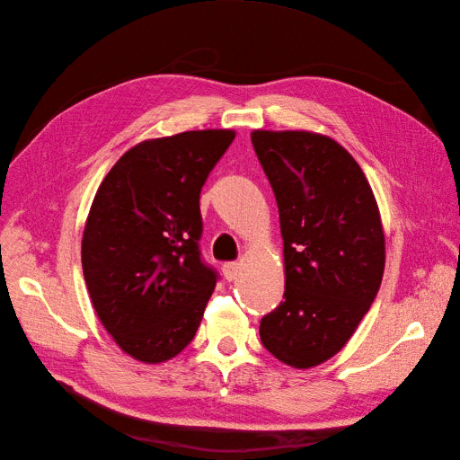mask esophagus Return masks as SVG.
Instances as JSON below:
<instances>
[{
    "label": "esophagus",
    "mask_w": 460,
    "mask_h": 460,
    "mask_svg": "<svg viewBox=\"0 0 460 460\" xmlns=\"http://www.w3.org/2000/svg\"><path fill=\"white\" fill-rule=\"evenodd\" d=\"M222 272H225V278L228 282H232V280H235V278L240 276V272H242V267L238 262H226L225 267H222Z\"/></svg>",
    "instance_id": "34e87169"
}]
</instances>
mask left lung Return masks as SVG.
<instances>
[{"label":"left lung","mask_w":460,"mask_h":460,"mask_svg":"<svg viewBox=\"0 0 460 460\" xmlns=\"http://www.w3.org/2000/svg\"><path fill=\"white\" fill-rule=\"evenodd\" d=\"M284 240V301L261 320V341L299 370L351 340L378 294L385 238L378 203L353 155L311 130H253Z\"/></svg>","instance_id":"8db88e82"}]
</instances>
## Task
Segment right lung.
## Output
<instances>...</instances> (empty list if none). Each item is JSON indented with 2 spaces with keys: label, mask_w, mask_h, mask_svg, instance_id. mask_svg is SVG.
<instances>
[{
  "label": "right lung",
  "mask_w": 460,
  "mask_h": 460,
  "mask_svg": "<svg viewBox=\"0 0 460 460\" xmlns=\"http://www.w3.org/2000/svg\"><path fill=\"white\" fill-rule=\"evenodd\" d=\"M235 130H190L130 147L95 191L82 270L97 318L146 365L193 340L217 274L199 259V193Z\"/></svg>",
  "instance_id": "1"
}]
</instances>
